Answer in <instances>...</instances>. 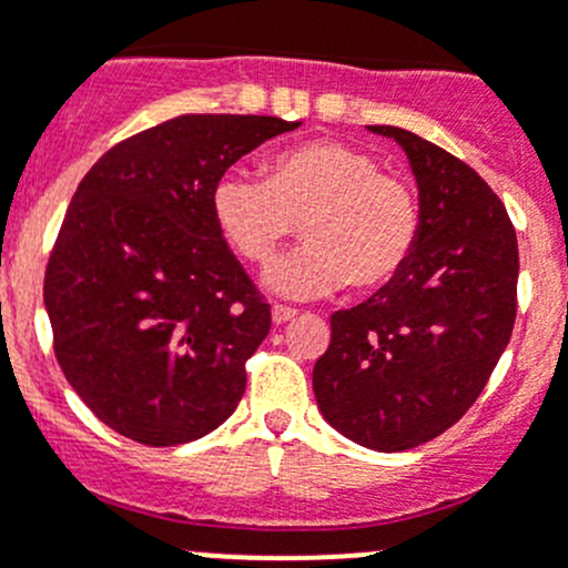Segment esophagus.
<instances>
[{
  "instance_id": "34e87169",
  "label": "esophagus",
  "mask_w": 568,
  "mask_h": 568,
  "mask_svg": "<svg viewBox=\"0 0 568 568\" xmlns=\"http://www.w3.org/2000/svg\"><path fill=\"white\" fill-rule=\"evenodd\" d=\"M300 316V311L296 307H288V305H274L272 307V321L274 324H288L291 318Z\"/></svg>"
}]
</instances>
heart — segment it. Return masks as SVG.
<instances>
[{
	"instance_id": "1",
	"label": "heart",
	"mask_w": 568,
	"mask_h": 568,
	"mask_svg": "<svg viewBox=\"0 0 568 568\" xmlns=\"http://www.w3.org/2000/svg\"><path fill=\"white\" fill-rule=\"evenodd\" d=\"M214 222L250 263L272 261L302 225L307 244L266 268V285L313 300L352 283L371 291L406 266L420 236V205L409 183L337 140L285 148L266 178L225 173L211 192Z\"/></svg>"
}]
</instances>
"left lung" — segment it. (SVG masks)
I'll use <instances>...</instances> for the list:
<instances>
[{
	"label": "left lung",
	"instance_id": "left-lung-1",
	"mask_svg": "<svg viewBox=\"0 0 568 568\" xmlns=\"http://www.w3.org/2000/svg\"><path fill=\"white\" fill-rule=\"evenodd\" d=\"M420 192V236L371 300L332 313L313 368L321 415L343 437L398 454L448 432L475 404L517 318V231L462 159L395 125Z\"/></svg>",
	"mask_w": 568,
	"mask_h": 568
}]
</instances>
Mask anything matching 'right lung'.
<instances>
[{
	"mask_svg": "<svg viewBox=\"0 0 568 568\" xmlns=\"http://www.w3.org/2000/svg\"><path fill=\"white\" fill-rule=\"evenodd\" d=\"M300 123L181 114L109 148L65 211L43 280L79 398L134 443H192L233 415L272 307L211 211L216 181Z\"/></svg>",
	"mask_w": 568,
	"mask_h": 568,
	"instance_id": "1",
	"label": "right lung"
}]
</instances>
